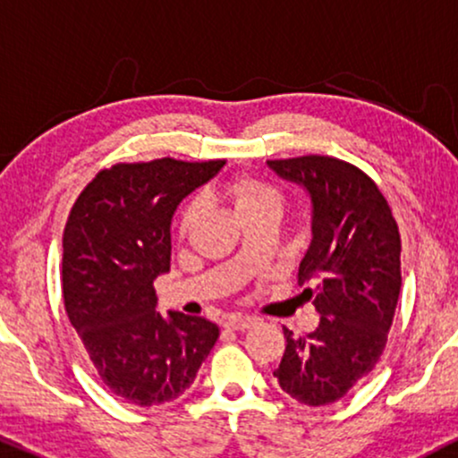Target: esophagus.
I'll use <instances>...</instances> for the list:
<instances>
[{
  "label": "esophagus",
  "mask_w": 458,
  "mask_h": 458,
  "mask_svg": "<svg viewBox=\"0 0 458 458\" xmlns=\"http://www.w3.org/2000/svg\"><path fill=\"white\" fill-rule=\"evenodd\" d=\"M225 327L228 329H234V331H245V329H250V327H254L256 325V318H251V317H228L225 318Z\"/></svg>",
  "instance_id": "34e87169"
}]
</instances>
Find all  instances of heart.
<instances>
[{
  "mask_svg": "<svg viewBox=\"0 0 458 458\" xmlns=\"http://www.w3.org/2000/svg\"><path fill=\"white\" fill-rule=\"evenodd\" d=\"M215 193L225 199H230L236 215L256 211V208H262V207H280L282 202L280 191H277L276 187L247 176L233 178V181L222 182V185L215 189ZM198 213H199V204L193 199V202L187 204L185 211H182V219H181L182 228H189V225L196 222Z\"/></svg>",
  "mask_w": 458,
  "mask_h": 458,
  "instance_id": "heart-1",
  "label": "heart"
}]
</instances>
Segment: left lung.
Here are the masks:
<instances>
[{"mask_svg": "<svg viewBox=\"0 0 458 458\" xmlns=\"http://www.w3.org/2000/svg\"><path fill=\"white\" fill-rule=\"evenodd\" d=\"M308 193L312 239L299 262L301 297L318 312L306 338L284 329L286 351L273 377L295 401H340L377 366L401 295V234L387 199L364 172L334 157L267 161Z\"/></svg>", "mask_w": 458, "mask_h": 458, "instance_id": "obj_1", "label": "left lung"}]
</instances>
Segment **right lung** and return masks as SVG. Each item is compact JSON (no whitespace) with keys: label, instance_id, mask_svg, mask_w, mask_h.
<instances>
[{"label":"right lung","instance_id":"right-lung-1","mask_svg":"<svg viewBox=\"0 0 458 458\" xmlns=\"http://www.w3.org/2000/svg\"><path fill=\"white\" fill-rule=\"evenodd\" d=\"M225 161L155 159L98 172L64 228L62 293L68 320L105 386L140 407L170 403L196 379L219 338L204 317L157 310L170 271L178 204Z\"/></svg>","mask_w":458,"mask_h":458}]
</instances>
